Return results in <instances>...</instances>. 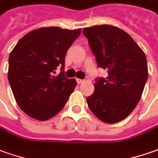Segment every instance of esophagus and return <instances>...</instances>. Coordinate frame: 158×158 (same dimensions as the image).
Returning <instances> with one entry per match:
<instances>
[{
    "label": "esophagus",
    "mask_w": 158,
    "mask_h": 158,
    "mask_svg": "<svg viewBox=\"0 0 158 158\" xmlns=\"http://www.w3.org/2000/svg\"><path fill=\"white\" fill-rule=\"evenodd\" d=\"M77 80V82L79 84H81V83H84L85 82V79H76Z\"/></svg>",
    "instance_id": "obj_1"
}]
</instances>
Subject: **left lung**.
Returning <instances> with one entry per match:
<instances>
[{"label": "left lung", "mask_w": 158, "mask_h": 158, "mask_svg": "<svg viewBox=\"0 0 158 158\" xmlns=\"http://www.w3.org/2000/svg\"><path fill=\"white\" fill-rule=\"evenodd\" d=\"M98 67L106 78H97L88 107L99 120L114 124L127 118L141 98L148 79L146 56L130 35L117 27L83 29Z\"/></svg>", "instance_id": "1"}]
</instances>
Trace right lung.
<instances>
[{
    "label": "right lung",
    "instance_id": "1",
    "mask_svg": "<svg viewBox=\"0 0 158 158\" xmlns=\"http://www.w3.org/2000/svg\"><path fill=\"white\" fill-rule=\"evenodd\" d=\"M81 29L57 27L31 31L16 44L8 59V81L16 103L33 118L45 121L58 114L77 82L65 76V56ZM61 67V73L55 74Z\"/></svg>",
    "mask_w": 158,
    "mask_h": 158
}]
</instances>
